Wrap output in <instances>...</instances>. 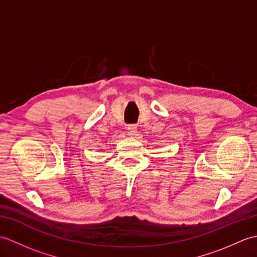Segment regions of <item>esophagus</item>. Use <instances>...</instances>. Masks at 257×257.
Listing matches in <instances>:
<instances>
[{
    "label": "esophagus",
    "mask_w": 257,
    "mask_h": 257,
    "mask_svg": "<svg viewBox=\"0 0 257 257\" xmlns=\"http://www.w3.org/2000/svg\"><path fill=\"white\" fill-rule=\"evenodd\" d=\"M128 130V135L129 136H135L136 133H137V125L136 124H129L127 127Z\"/></svg>",
    "instance_id": "esophagus-1"
}]
</instances>
